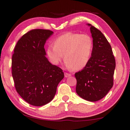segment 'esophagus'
<instances>
[{"instance_id":"esophagus-1","label":"esophagus","mask_w":130,"mask_h":130,"mask_svg":"<svg viewBox=\"0 0 130 130\" xmlns=\"http://www.w3.org/2000/svg\"><path fill=\"white\" fill-rule=\"evenodd\" d=\"M70 76H71V74H69V73H64V77L66 78L69 77Z\"/></svg>"}]
</instances>
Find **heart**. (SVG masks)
<instances>
[{
  "label": "heart",
  "instance_id": "1",
  "mask_svg": "<svg viewBox=\"0 0 130 130\" xmlns=\"http://www.w3.org/2000/svg\"><path fill=\"white\" fill-rule=\"evenodd\" d=\"M53 45L48 46L46 49L51 62L59 64L64 55L66 65L74 70H81L87 65L93 48L92 39L87 34H64L57 37Z\"/></svg>",
  "mask_w": 130,
  "mask_h": 130
}]
</instances>
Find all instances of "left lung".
I'll list each match as a JSON object with an SVG mask.
<instances>
[{"label":"left lung","mask_w":130,"mask_h":130,"mask_svg":"<svg viewBox=\"0 0 130 130\" xmlns=\"http://www.w3.org/2000/svg\"><path fill=\"white\" fill-rule=\"evenodd\" d=\"M93 38L91 57L83 70L75 73L76 92L82 98L96 102L105 97L113 85L116 61L106 37L88 24Z\"/></svg>","instance_id":"8db88e82"}]
</instances>
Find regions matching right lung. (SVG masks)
<instances>
[{"instance_id": "obj_1", "label": "right lung", "mask_w": 130, "mask_h": 130, "mask_svg": "<svg viewBox=\"0 0 130 130\" xmlns=\"http://www.w3.org/2000/svg\"><path fill=\"white\" fill-rule=\"evenodd\" d=\"M49 29H32L17 42L12 56V76L17 93L31 105L41 106L53 99L64 78L62 69L45 57Z\"/></svg>"}]
</instances>
